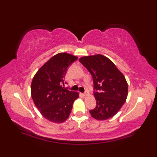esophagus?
Listing matches in <instances>:
<instances>
[{"label": "esophagus", "mask_w": 157, "mask_h": 157, "mask_svg": "<svg viewBox=\"0 0 157 157\" xmlns=\"http://www.w3.org/2000/svg\"><path fill=\"white\" fill-rule=\"evenodd\" d=\"M88 94V91H85V92L83 93V96H86Z\"/></svg>", "instance_id": "1"}]
</instances>
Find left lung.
I'll list each match as a JSON object with an SVG mask.
<instances>
[{
	"label": "left lung",
	"mask_w": 157,
	"mask_h": 157,
	"mask_svg": "<svg viewBox=\"0 0 157 157\" xmlns=\"http://www.w3.org/2000/svg\"><path fill=\"white\" fill-rule=\"evenodd\" d=\"M79 61L92 75L96 107L90 111L97 120H107L115 115L128 96L124 76L105 56L97 54L84 56Z\"/></svg>",
	"instance_id": "obj_1"
}]
</instances>
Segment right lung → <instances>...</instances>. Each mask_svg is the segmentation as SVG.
<instances>
[{
  "mask_svg": "<svg viewBox=\"0 0 157 157\" xmlns=\"http://www.w3.org/2000/svg\"><path fill=\"white\" fill-rule=\"evenodd\" d=\"M77 57L59 53L52 57L33 77L31 92L35 106L48 121L61 123L67 119L78 94L65 88V74Z\"/></svg>",
  "mask_w": 157,
  "mask_h": 157,
  "instance_id": "right-lung-1",
  "label": "right lung"
}]
</instances>
